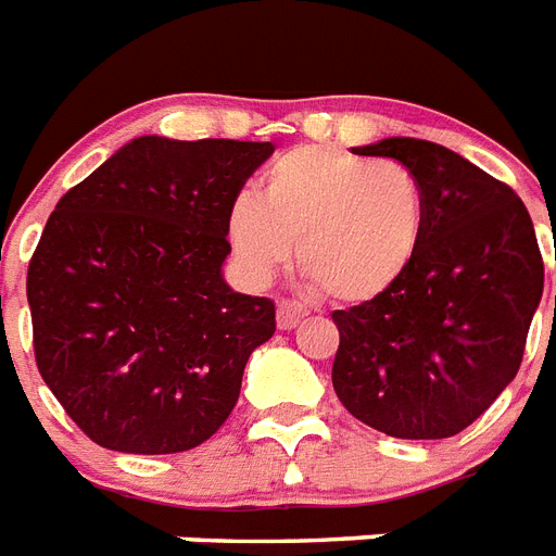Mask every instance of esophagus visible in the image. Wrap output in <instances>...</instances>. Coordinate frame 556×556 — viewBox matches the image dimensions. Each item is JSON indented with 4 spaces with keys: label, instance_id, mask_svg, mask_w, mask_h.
Here are the masks:
<instances>
[{
    "label": "esophagus",
    "instance_id": "obj_1",
    "mask_svg": "<svg viewBox=\"0 0 556 556\" xmlns=\"http://www.w3.org/2000/svg\"><path fill=\"white\" fill-rule=\"evenodd\" d=\"M304 315V304H299V301H281V304H278V330H295Z\"/></svg>",
    "mask_w": 556,
    "mask_h": 556
}]
</instances>
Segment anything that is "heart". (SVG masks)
<instances>
[{"label": "heart", "instance_id": "1", "mask_svg": "<svg viewBox=\"0 0 556 556\" xmlns=\"http://www.w3.org/2000/svg\"><path fill=\"white\" fill-rule=\"evenodd\" d=\"M428 201L419 177L396 160L301 146L266 168L261 198L238 194L226 241L241 273L269 281L290 264L330 299L364 304L402 281L425 241Z\"/></svg>", "mask_w": 556, "mask_h": 556}]
</instances>
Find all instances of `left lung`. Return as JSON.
Here are the masks:
<instances>
[{"label":"left lung","mask_w":556,"mask_h":556,"mask_svg":"<svg viewBox=\"0 0 556 556\" xmlns=\"http://www.w3.org/2000/svg\"><path fill=\"white\" fill-rule=\"evenodd\" d=\"M428 201L421 250L381 299L336 309L332 388L355 419L396 439H447L477 421L522 362L543 299V255L514 189L445 146L388 137Z\"/></svg>","instance_id":"obj_1"}]
</instances>
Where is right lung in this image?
Here are the masks:
<instances>
[{
	"label": "right lung",
	"instance_id": "add662e5",
	"mask_svg": "<svg viewBox=\"0 0 556 556\" xmlns=\"http://www.w3.org/2000/svg\"><path fill=\"white\" fill-rule=\"evenodd\" d=\"M273 152L135 137L51 212L28 266L34 353L97 445L180 454L232 413L275 304L224 281L226 212Z\"/></svg>",
	"mask_w": 556,
	"mask_h": 556
}]
</instances>
